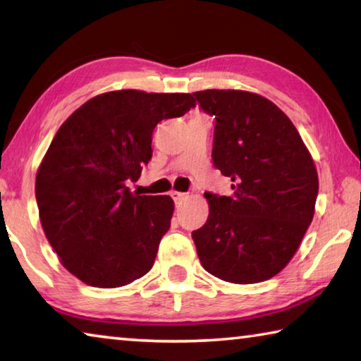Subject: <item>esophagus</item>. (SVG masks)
I'll list each match as a JSON object with an SVG mask.
<instances>
[{
    "instance_id": "1",
    "label": "esophagus",
    "mask_w": 361,
    "mask_h": 361,
    "mask_svg": "<svg viewBox=\"0 0 361 361\" xmlns=\"http://www.w3.org/2000/svg\"><path fill=\"white\" fill-rule=\"evenodd\" d=\"M172 195H173V199H175V202H180V200H183L186 197V194L185 192H172Z\"/></svg>"
}]
</instances>
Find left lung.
<instances>
[{
  "instance_id": "left-lung-1",
  "label": "left lung",
  "mask_w": 361,
  "mask_h": 361,
  "mask_svg": "<svg viewBox=\"0 0 361 361\" xmlns=\"http://www.w3.org/2000/svg\"><path fill=\"white\" fill-rule=\"evenodd\" d=\"M216 119L213 166L234 194L209 200L192 232L200 264L231 283H258L288 264L312 223L319 175L307 146L282 109L247 90L192 94Z\"/></svg>"
}]
</instances>
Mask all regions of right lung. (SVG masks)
<instances>
[{
    "mask_svg": "<svg viewBox=\"0 0 361 361\" xmlns=\"http://www.w3.org/2000/svg\"><path fill=\"white\" fill-rule=\"evenodd\" d=\"M194 106L191 94L113 90L60 126L36 173V202L54 252L85 285L118 288L154 264L173 200L132 194L127 183L149 162L157 122Z\"/></svg>",
    "mask_w": 361,
    "mask_h": 361,
    "instance_id": "add662e5",
    "label": "right lung"
}]
</instances>
